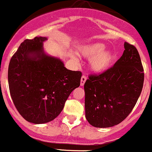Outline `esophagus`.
<instances>
[{"mask_svg": "<svg viewBox=\"0 0 152 152\" xmlns=\"http://www.w3.org/2000/svg\"><path fill=\"white\" fill-rule=\"evenodd\" d=\"M86 80H87V77L83 75L81 77V79H80V86L84 85V83H85Z\"/></svg>", "mask_w": 152, "mask_h": 152, "instance_id": "1", "label": "esophagus"}]
</instances>
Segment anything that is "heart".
<instances>
[{
  "label": "heart",
  "mask_w": 152,
  "mask_h": 152,
  "mask_svg": "<svg viewBox=\"0 0 152 152\" xmlns=\"http://www.w3.org/2000/svg\"><path fill=\"white\" fill-rule=\"evenodd\" d=\"M106 46L102 43H91L82 45L77 49V54L90 59V69L94 73H103L111 67L115 55L111 50H105Z\"/></svg>",
  "instance_id": "heart-1"
}]
</instances>
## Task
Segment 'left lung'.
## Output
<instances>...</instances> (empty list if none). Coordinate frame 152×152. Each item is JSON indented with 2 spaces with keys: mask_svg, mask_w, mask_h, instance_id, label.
Listing matches in <instances>:
<instances>
[{
  "mask_svg": "<svg viewBox=\"0 0 152 152\" xmlns=\"http://www.w3.org/2000/svg\"><path fill=\"white\" fill-rule=\"evenodd\" d=\"M124 49L113 67L91 75L84 83L85 116L95 127H111L123 121L141 94L144 70L140 54L126 42Z\"/></svg>",
  "mask_w": 152,
  "mask_h": 152,
  "instance_id": "obj_1",
  "label": "left lung"
}]
</instances>
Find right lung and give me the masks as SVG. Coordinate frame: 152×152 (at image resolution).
<instances>
[{
	"mask_svg": "<svg viewBox=\"0 0 152 152\" xmlns=\"http://www.w3.org/2000/svg\"><path fill=\"white\" fill-rule=\"evenodd\" d=\"M46 37L26 40L8 69L10 93L19 113L34 124L55 119L65 101L80 86L81 72L67 69L58 57L46 53Z\"/></svg>",
	"mask_w": 152,
	"mask_h": 152,
	"instance_id": "right-lung-1",
	"label": "right lung"
}]
</instances>
